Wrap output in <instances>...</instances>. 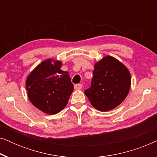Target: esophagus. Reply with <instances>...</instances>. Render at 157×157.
Instances as JSON below:
<instances>
[{
  "label": "esophagus",
  "mask_w": 157,
  "mask_h": 157,
  "mask_svg": "<svg viewBox=\"0 0 157 157\" xmlns=\"http://www.w3.org/2000/svg\"><path fill=\"white\" fill-rule=\"evenodd\" d=\"M74 89L76 90H80L82 89V85L80 84V83H78V84H76L74 86Z\"/></svg>",
  "instance_id": "1"
}]
</instances>
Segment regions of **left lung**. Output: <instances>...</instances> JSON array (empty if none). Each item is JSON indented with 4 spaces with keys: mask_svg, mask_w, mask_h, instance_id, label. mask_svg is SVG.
Instances as JSON below:
<instances>
[{
    "mask_svg": "<svg viewBox=\"0 0 157 157\" xmlns=\"http://www.w3.org/2000/svg\"><path fill=\"white\" fill-rule=\"evenodd\" d=\"M91 87L84 91L92 106L105 112L124 101L131 88L127 67L116 58L106 56L94 65Z\"/></svg>",
    "mask_w": 157,
    "mask_h": 157,
    "instance_id": "obj_1",
    "label": "left lung"
}]
</instances>
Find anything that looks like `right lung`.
<instances>
[{"instance_id": "add662e5", "label": "right lung", "mask_w": 157, "mask_h": 157, "mask_svg": "<svg viewBox=\"0 0 157 157\" xmlns=\"http://www.w3.org/2000/svg\"><path fill=\"white\" fill-rule=\"evenodd\" d=\"M61 66L58 60H44L25 81L30 101L46 114L53 115L63 110L74 91L68 72L62 71Z\"/></svg>"}]
</instances>
